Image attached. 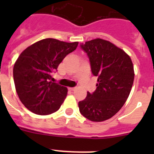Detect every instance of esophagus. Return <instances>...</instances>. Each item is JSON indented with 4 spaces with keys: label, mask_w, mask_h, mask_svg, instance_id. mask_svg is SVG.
<instances>
[{
    "label": "esophagus",
    "mask_w": 154,
    "mask_h": 154,
    "mask_svg": "<svg viewBox=\"0 0 154 154\" xmlns=\"http://www.w3.org/2000/svg\"><path fill=\"white\" fill-rule=\"evenodd\" d=\"M75 89V88H69V90L71 91V92H72V91H74Z\"/></svg>",
    "instance_id": "1"
}]
</instances>
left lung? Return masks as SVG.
Here are the masks:
<instances>
[{"instance_id": "1", "label": "left lung", "mask_w": 154, "mask_h": 154, "mask_svg": "<svg viewBox=\"0 0 154 154\" xmlns=\"http://www.w3.org/2000/svg\"><path fill=\"white\" fill-rule=\"evenodd\" d=\"M80 48L88 55L96 89L79 102L80 113L93 122H102L119 111L130 95L134 80L133 62L123 50L101 38L86 42Z\"/></svg>"}]
</instances>
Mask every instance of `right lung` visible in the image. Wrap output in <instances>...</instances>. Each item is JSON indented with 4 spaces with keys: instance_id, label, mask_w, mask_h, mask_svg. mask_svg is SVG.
Returning <instances> with one entry per match:
<instances>
[{
    "instance_id": "1",
    "label": "right lung",
    "mask_w": 154,
    "mask_h": 154,
    "mask_svg": "<svg viewBox=\"0 0 154 154\" xmlns=\"http://www.w3.org/2000/svg\"><path fill=\"white\" fill-rule=\"evenodd\" d=\"M78 44L45 38L27 48L18 57L14 65V81L19 99L31 112L49 115L59 109L68 89L52 82L51 74Z\"/></svg>"
}]
</instances>
